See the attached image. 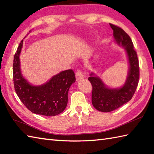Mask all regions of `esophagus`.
I'll list each match as a JSON object with an SVG mask.
<instances>
[{"label":"esophagus","mask_w":154,"mask_h":154,"mask_svg":"<svg viewBox=\"0 0 154 154\" xmlns=\"http://www.w3.org/2000/svg\"><path fill=\"white\" fill-rule=\"evenodd\" d=\"M75 77H76L77 81H79L81 79H82L84 77V75L83 73V72L81 71V70H77Z\"/></svg>","instance_id":"1"}]
</instances>
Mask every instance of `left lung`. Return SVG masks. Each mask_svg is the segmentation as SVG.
Returning <instances> with one entry per match:
<instances>
[{
	"instance_id": "obj_1",
	"label": "left lung",
	"mask_w": 154,
	"mask_h": 154,
	"mask_svg": "<svg viewBox=\"0 0 154 154\" xmlns=\"http://www.w3.org/2000/svg\"><path fill=\"white\" fill-rule=\"evenodd\" d=\"M113 30L114 40L124 48L128 55L129 70L125 83L120 88L111 89L106 86L99 77L91 73L89 80L92 85V104L97 110L109 112L116 110L132 99L138 87L140 67L136 51L131 38L125 31L116 25L110 24Z\"/></svg>"
}]
</instances>
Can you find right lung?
Listing matches in <instances>:
<instances>
[{"mask_svg":"<svg viewBox=\"0 0 154 154\" xmlns=\"http://www.w3.org/2000/svg\"><path fill=\"white\" fill-rule=\"evenodd\" d=\"M23 45L20 42L13 61L14 89L21 102L32 112L53 116L63 112L67 106L68 91L75 81L74 71L68 69L55 75L44 85L34 86L22 76L20 54Z\"/></svg>","mask_w":154,"mask_h":154,"instance_id":"add662e5","label":"right lung"}]
</instances>
